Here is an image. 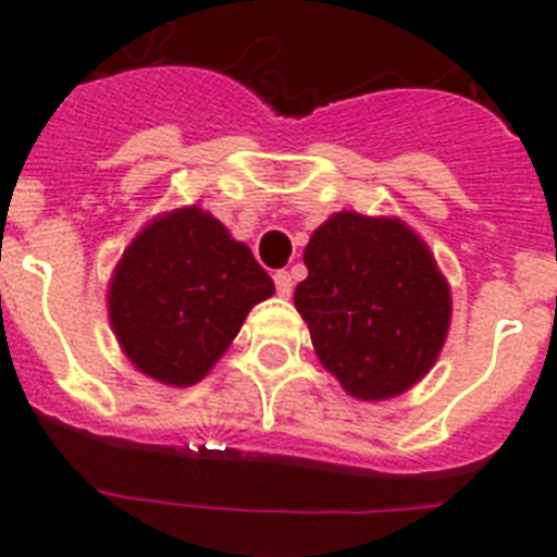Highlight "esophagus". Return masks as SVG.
<instances>
[{
    "label": "esophagus",
    "mask_w": 557,
    "mask_h": 557,
    "mask_svg": "<svg viewBox=\"0 0 557 557\" xmlns=\"http://www.w3.org/2000/svg\"><path fill=\"white\" fill-rule=\"evenodd\" d=\"M273 282H275V289H278V295L289 298V293H293V275H289L287 270H275Z\"/></svg>",
    "instance_id": "34e87169"
}]
</instances>
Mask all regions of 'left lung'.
<instances>
[{
	"label": "left lung",
	"instance_id": "1",
	"mask_svg": "<svg viewBox=\"0 0 557 557\" xmlns=\"http://www.w3.org/2000/svg\"><path fill=\"white\" fill-rule=\"evenodd\" d=\"M295 287L318 359L362 401H382L424 379L451 321L449 282L410 225L337 211L304 250Z\"/></svg>",
	"mask_w": 557,
	"mask_h": 557
}]
</instances>
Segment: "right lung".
<instances>
[{
  "label": "right lung",
  "mask_w": 557,
  "mask_h": 557,
  "mask_svg": "<svg viewBox=\"0 0 557 557\" xmlns=\"http://www.w3.org/2000/svg\"><path fill=\"white\" fill-rule=\"evenodd\" d=\"M273 293L248 245L209 211L186 206L133 236L108 287V321L145 376L189 387Z\"/></svg>",
  "instance_id": "right-lung-1"
}]
</instances>
